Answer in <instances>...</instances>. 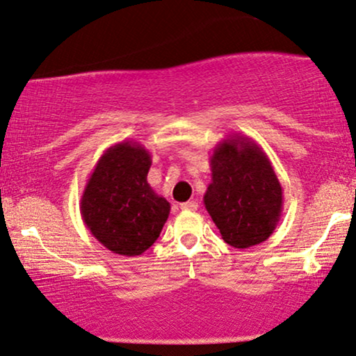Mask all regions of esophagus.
<instances>
[{
	"label": "esophagus",
	"mask_w": 356,
	"mask_h": 356,
	"mask_svg": "<svg viewBox=\"0 0 356 356\" xmlns=\"http://www.w3.org/2000/svg\"><path fill=\"white\" fill-rule=\"evenodd\" d=\"M181 208H182V210H188V211H193V210H197V208H198V202H195V200H192V202H186V203H181Z\"/></svg>",
	"instance_id": "1"
}]
</instances>
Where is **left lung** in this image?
Returning a JSON list of instances; mask_svg holds the SVG:
<instances>
[{"label":"left lung","mask_w":356,"mask_h":356,"mask_svg":"<svg viewBox=\"0 0 356 356\" xmlns=\"http://www.w3.org/2000/svg\"><path fill=\"white\" fill-rule=\"evenodd\" d=\"M210 168L203 203L225 243L248 249L267 241L280 221L283 188L264 149L233 134L213 149Z\"/></svg>","instance_id":"1"}]
</instances>
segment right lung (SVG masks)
Masks as SVG:
<instances>
[{
	"label": "right lung",
	"instance_id": "right-lung-1",
	"mask_svg": "<svg viewBox=\"0 0 356 356\" xmlns=\"http://www.w3.org/2000/svg\"><path fill=\"white\" fill-rule=\"evenodd\" d=\"M151 154L141 143L122 141L104 151L79 202L84 225L104 248L135 257L154 244L170 203L148 184Z\"/></svg>",
	"mask_w": 356,
	"mask_h": 356
}]
</instances>
